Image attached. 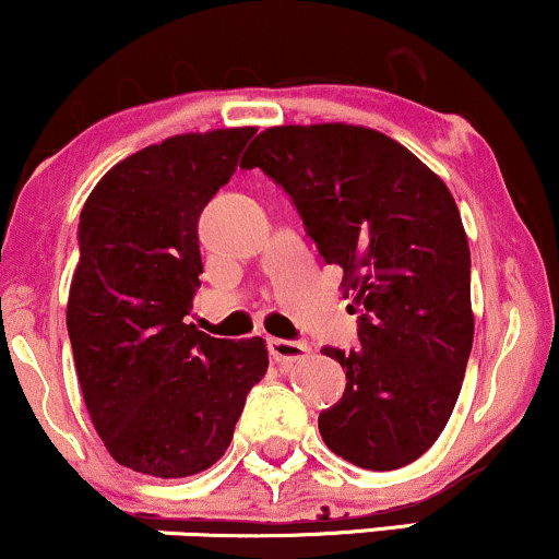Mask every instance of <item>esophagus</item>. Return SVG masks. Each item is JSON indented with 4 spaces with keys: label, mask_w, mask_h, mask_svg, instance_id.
<instances>
[{
    "label": "esophagus",
    "mask_w": 559,
    "mask_h": 559,
    "mask_svg": "<svg viewBox=\"0 0 559 559\" xmlns=\"http://www.w3.org/2000/svg\"><path fill=\"white\" fill-rule=\"evenodd\" d=\"M267 352L275 362H299L310 357V344L288 342V338H267Z\"/></svg>",
    "instance_id": "obj_1"
}]
</instances>
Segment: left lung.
Returning <instances> with one entry per match:
<instances>
[{
	"label": "left lung",
	"mask_w": 559,
	"mask_h": 559,
	"mask_svg": "<svg viewBox=\"0 0 559 559\" xmlns=\"http://www.w3.org/2000/svg\"><path fill=\"white\" fill-rule=\"evenodd\" d=\"M292 197L320 258L355 292L360 349L323 346L346 389L318 428L368 471L418 460L444 431L473 346L471 249L436 173L373 128L262 131L243 155Z\"/></svg>",
	"instance_id": "8db88e82"
}]
</instances>
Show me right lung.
Masks as SVG:
<instances>
[{
  "mask_svg": "<svg viewBox=\"0 0 559 559\" xmlns=\"http://www.w3.org/2000/svg\"><path fill=\"white\" fill-rule=\"evenodd\" d=\"M254 128L183 133L126 157L81 210L68 333L88 415L120 465L155 478L207 471L265 376L262 338L186 323L199 288V215Z\"/></svg>",
  "mask_w": 559,
  "mask_h": 559,
  "instance_id": "1",
  "label": "right lung"
}]
</instances>
